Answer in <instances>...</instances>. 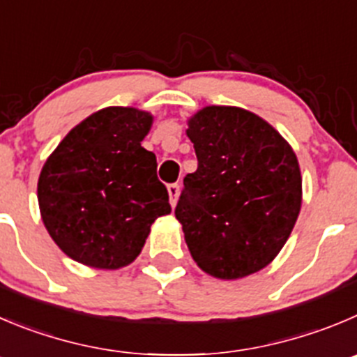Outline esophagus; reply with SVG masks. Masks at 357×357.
I'll use <instances>...</instances> for the list:
<instances>
[{"label":"esophagus","instance_id":"obj_1","mask_svg":"<svg viewBox=\"0 0 357 357\" xmlns=\"http://www.w3.org/2000/svg\"><path fill=\"white\" fill-rule=\"evenodd\" d=\"M178 192H181V185H178V184H169L168 185V195H169V203H172V206L176 205V199H178Z\"/></svg>","mask_w":357,"mask_h":357}]
</instances>
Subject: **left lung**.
Returning <instances> with one entry per match:
<instances>
[{
    "instance_id": "1",
    "label": "left lung",
    "mask_w": 357,
    "mask_h": 357,
    "mask_svg": "<svg viewBox=\"0 0 357 357\" xmlns=\"http://www.w3.org/2000/svg\"><path fill=\"white\" fill-rule=\"evenodd\" d=\"M198 169L175 206L192 259L217 278H242L273 261L301 206L296 154L252 112L206 107L189 121Z\"/></svg>"
}]
</instances>
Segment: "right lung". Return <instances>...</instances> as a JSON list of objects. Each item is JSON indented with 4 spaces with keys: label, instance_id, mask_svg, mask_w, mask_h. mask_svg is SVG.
Wrapping results in <instances>:
<instances>
[{
    "label": "right lung",
    "instance_id": "1",
    "mask_svg": "<svg viewBox=\"0 0 357 357\" xmlns=\"http://www.w3.org/2000/svg\"><path fill=\"white\" fill-rule=\"evenodd\" d=\"M152 115L108 107L63 138L43 165V224L71 259L117 270L140 254L151 226L172 212L154 152L142 147Z\"/></svg>",
    "mask_w": 357,
    "mask_h": 357
}]
</instances>
